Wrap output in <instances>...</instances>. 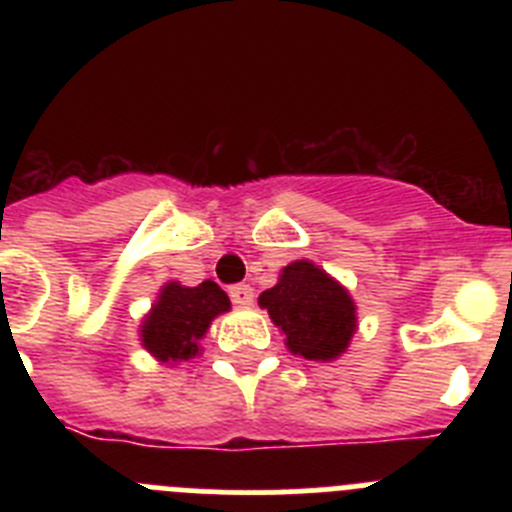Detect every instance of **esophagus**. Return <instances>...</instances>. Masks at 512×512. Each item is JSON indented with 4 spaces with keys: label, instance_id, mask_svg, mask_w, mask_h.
Masks as SVG:
<instances>
[{
    "label": "esophagus",
    "instance_id": "esophagus-1",
    "mask_svg": "<svg viewBox=\"0 0 512 512\" xmlns=\"http://www.w3.org/2000/svg\"><path fill=\"white\" fill-rule=\"evenodd\" d=\"M230 300L238 307L253 305V289L248 284H235V287H230Z\"/></svg>",
    "mask_w": 512,
    "mask_h": 512
}]
</instances>
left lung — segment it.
Returning a JSON list of instances; mask_svg holds the SVG:
<instances>
[{"instance_id": "obj_1", "label": "left lung", "mask_w": 512, "mask_h": 512, "mask_svg": "<svg viewBox=\"0 0 512 512\" xmlns=\"http://www.w3.org/2000/svg\"><path fill=\"white\" fill-rule=\"evenodd\" d=\"M259 305L284 333V346L307 361H336L351 346L359 318L346 287L315 261H292Z\"/></svg>"}]
</instances>
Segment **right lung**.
Segmentation results:
<instances>
[{
	"label": "right lung",
	"mask_w": 512,
	"mask_h": 512,
	"mask_svg": "<svg viewBox=\"0 0 512 512\" xmlns=\"http://www.w3.org/2000/svg\"><path fill=\"white\" fill-rule=\"evenodd\" d=\"M230 310V300L212 279L197 287L166 282L138 328L140 346L161 364H179L202 354L200 341L217 315Z\"/></svg>",
	"instance_id": "right-lung-1"
}]
</instances>
